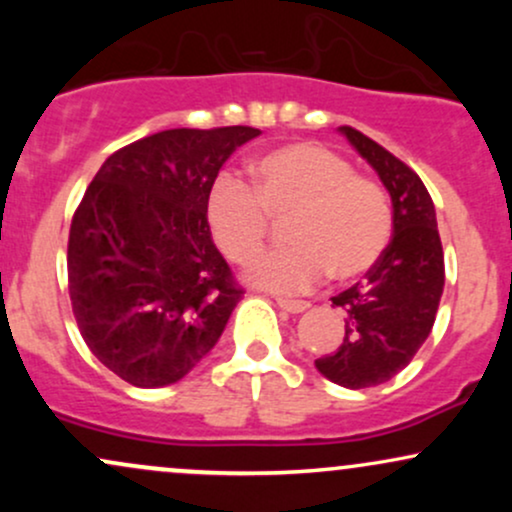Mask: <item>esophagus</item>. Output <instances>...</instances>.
<instances>
[{
	"label": "esophagus",
	"instance_id": "34e87169",
	"mask_svg": "<svg viewBox=\"0 0 512 512\" xmlns=\"http://www.w3.org/2000/svg\"><path fill=\"white\" fill-rule=\"evenodd\" d=\"M276 305H279L281 310H286V313H303V310L310 308L308 301H296V298H276Z\"/></svg>",
	"mask_w": 512,
	"mask_h": 512
}]
</instances>
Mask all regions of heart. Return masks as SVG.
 <instances>
[{
  "label": "heart",
  "instance_id": "heart-1",
  "mask_svg": "<svg viewBox=\"0 0 512 512\" xmlns=\"http://www.w3.org/2000/svg\"><path fill=\"white\" fill-rule=\"evenodd\" d=\"M250 175L252 187L236 175L214 182L207 219L226 260L250 264L267 245L269 219L289 216V248L252 264L257 286L301 291L327 272L349 281L385 255L395 228L387 192L337 151L315 142L281 146L257 158Z\"/></svg>",
  "mask_w": 512,
  "mask_h": 512
}]
</instances>
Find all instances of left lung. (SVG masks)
Wrapping results in <instances>:
<instances>
[{
  "instance_id": "obj_1",
  "label": "left lung",
  "mask_w": 512,
  "mask_h": 512,
  "mask_svg": "<svg viewBox=\"0 0 512 512\" xmlns=\"http://www.w3.org/2000/svg\"><path fill=\"white\" fill-rule=\"evenodd\" d=\"M349 139L392 199V240L366 281L332 298L344 310V337L332 354L315 366L332 383L363 390L395 378L426 342L436 322L445 286L443 245L433 199L407 163L378 142L344 125Z\"/></svg>"
}]
</instances>
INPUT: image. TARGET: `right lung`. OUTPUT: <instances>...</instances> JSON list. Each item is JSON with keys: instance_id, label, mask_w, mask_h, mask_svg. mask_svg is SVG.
I'll use <instances>...</instances> for the list:
<instances>
[{"instance_id": "1", "label": "right lung", "mask_w": 512, "mask_h": 512, "mask_svg": "<svg viewBox=\"0 0 512 512\" xmlns=\"http://www.w3.org/2000/svg\"><path fill=\"white\" fill-rule=\"evenodd\" d=\"M260 129H166L122 146L74 211L69 298L91 354L134 387L178 383L219 342L243 289L216 250L207 202Z\"/></svg>"}]
</instances>
